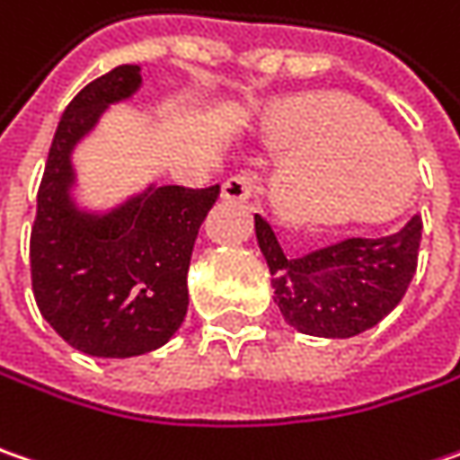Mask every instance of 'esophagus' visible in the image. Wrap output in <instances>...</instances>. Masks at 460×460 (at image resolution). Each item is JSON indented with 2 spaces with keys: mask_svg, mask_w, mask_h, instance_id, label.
<instances>
[{
  "mask_svg": "<svg viewBox=\"0 0 460 460\" xmlns=\"http://www.w3.org/2000/svg\"><path fill=\"white\" fill-rule=\"evenodd\" d=\"M259 183H261L259 172L243 171L238 172V175H233V178H227V181L222 183V196H225V199H251V196L256 194Z\"/></svg>",
  "mask_w": 460,
  "mask_h": 460,
  "instance_id": "obj_1",
  "label": "esophagus"
}]
</instances>
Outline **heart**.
<instances>
[{"label":"heart","instance_id":"heart-1","mask_svg":"<svg viewBox=\"0 0 460 460\" xmlns=\"http://www.w3.org/2000/svg\"><path fill=\"white\" fill-rule=\"evenodd\" d=\"M271 134L282 147L297 150L277 181L279 207L297 222L376 217L414 181L406 142L349 101H289L277 108Z\"/></svg>","mask_w":460,"mask_h":460}]
</instances>
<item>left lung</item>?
Wrapping results in <instances>:
<instances>
[{
	"label": "left lung",
	"mask_w": 460,
	"mask_h": 460,
	"mask_svg": "<svg viewBox=\"0 0 460 460\" xmlns=\"http://www.w3.org/2000/svg\"><path fill=\"white\" fill-rule=\"evenodd\" d=\"M274 300L297 332L323 339H349L373 329L402 303L417 271L422 215L376 238H347L289 256L271 225L256 215Z\"/></svg>",
	"instance_id": "8db88e82"
}]
</instances>
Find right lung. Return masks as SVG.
Masks as SVG:
<instances>
[{
    "instance_id": "right-lung-1",
    "label": "right lung",
    "mask_w": 460,
    "mask_h": 460,
    "mask_svg": "<svg viewBox=\"0 0 460 460\" xmlns=\"http://www.w3.org/2000/svg\"><path fill=\"white\" fill-rule=\"evenodd\" d=\"M142 84L124 64L84 84L58 121L31 227V282L40 315L75 349L134 357L163 347L186 318L196 235L215 207L209 189L160 186L116 212L80 215L66 196L69 150L103 108Z\"/></svg>"
}]
</instances>
